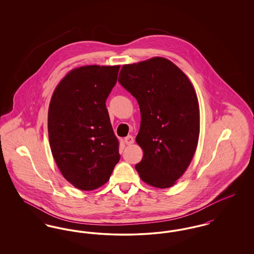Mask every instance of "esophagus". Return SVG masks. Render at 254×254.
Instances as JSON below:
<instances>
[{"label": "esophagus", "mask_w": 254, "mask_h": 254, "mask_svg": "<svg viewBox=\"0 0 254 254\" xmlns=\"http://www.w3.org/2000/svg\"><path fill=\"white\" fill-rule=\"evenodd\" d=\"M125 143H126L127 145H131V144L134 143V138H133L131 135L127 136V137L125 138Z\"/></svg>", "instance_id": "1"}]
</instances>
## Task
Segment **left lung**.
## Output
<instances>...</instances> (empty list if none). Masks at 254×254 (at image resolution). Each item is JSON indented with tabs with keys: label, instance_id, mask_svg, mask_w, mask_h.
<instances>
[{
	"label": "left lung",
	"instance_id": "obj_1",
	"mask_svg": "<svg viewBox=\"0 0 254 254\" xmlns=\"http://www.w3.org/2000/svg\"><path fill=\"white\" fill-rule=\"evenodd\" d=\"M118 81L137 100L141 112L136 142L144 156L135 169L152 187H172L198 144L200 116L193 86L179 67L160 57L123 65Z\"/></svg>",
	"mask_w": 254,
	"mask_h": 254
}]
</instances>
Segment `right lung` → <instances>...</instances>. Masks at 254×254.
Returning a JSON list of instances; mask_svg holds the SVG:
<instances>
[{
	"mask_svg": "<svg viewBox=\"0 0 254 254\" xmlns=\"http://www.w3.org/2000/svg\"><path fill=\"white\" fill-rule=\"evenodd\" d=\"M120 65H86L68 73L53 92L49 138L63 176L82 190L109 181L120 160L106 101L116 85Z\"/></svg>",
	"mask_w": 254,
	"mask_h": 254,
	"instance_id": "1",
	"label": "right lung"
}]
</instances>
